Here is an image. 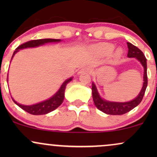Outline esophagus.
<instances>
[{
	"label": "esophagus",
	"mask_w": 157,
	"mask_h": 157,
	"mask_svg": "<svg viewBox=\"0 0 157 157\" xmlns=\"http://www.w3.org/2000/svg\"><path fill=\"white\" fill-rule=\"evenodd\" d=\"M82 72L91 73V69L90 68H89V67H84V68H82V69H81L78 73L79 74H81V73H82Z\"/></svg>",
	"instance_id": "34e87169"
}]
</instances>
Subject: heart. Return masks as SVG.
I'll return each mask as SVG.
<instances>
[{
    "label": "heart",
    "instance_id": "heart-1",
    "mask_svg": "<svg viewBox=\"0 0 157 157\" xmlns=\"http://www.w3.org/2000/svg\"><path fill=\"white\" fill-rule=\"evenodd\" d=\"M113 49H114V45L109 44V43L100 44L95 48V50H96L97 53L103 56L110 55V54L113 52ZM122 53V51L121 48H118V49H117L116 52H114V56L116 57H120V56H121Z\"/></svg>",
    "mask_w": 157,
    "mask_h": 157
}]
</instances>
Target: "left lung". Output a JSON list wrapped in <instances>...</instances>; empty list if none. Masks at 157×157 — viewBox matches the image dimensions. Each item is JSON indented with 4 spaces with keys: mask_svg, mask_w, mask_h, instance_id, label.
I'll use <instances>...</instances> for the list:
<instances>
[{
    "mask_svg": "<svg viewBox=\"0 0 157 157\" xmlns=\"http://www.w3.org/2000/svg\"><path fill=\"white\" fill-rule=\"evenodd\" d=\"M128 52V57L129 58H136L141 63L143 67V83L140 93L134 99L127 102H114L106 100L100 96L97 86L94 82H92V97L94 105L100 111H102L106 114L110 115H122L128 112L136 107L142 101L145 94L147 85V60L145 55L140 49L133 45L131 43H127Z\"/></svg>",
    "mask_w": 157,
    "mask_h": 157,
    "instance_id": "1",
    "label": "left lung"
}]
</instances>
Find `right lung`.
Wrapping results in <instances>:
<instances>
[{
  "mask_svg": "<svg viewBox=\"0 0 157 157\" xmlns=\"http://www.w3.org/2000/svg\"><path fill=\"white\" fill-rule=\"evenodd\" d=\"M61 40L60 39H51V38H46V39H39V40H30L29 42L25 43L21 46H18L14 52L13 55H12V59L14 57L16 54L20 50L24 49L27 48H35L38 47V46H43V45L46 44H49V43H60L61 42ZM11 62V61H10ZM73 77H69V78L66 79V80L63 82L62 85L60 86V89L57 90V91L55 94L52 95L51 97L48 98L47 100H44L42 102H37V103L33 104V105H23V104L19 103V102H16L12 97V100L15 102L17 105H18L20 108H21L23 110H24L26 112L31 113L33 115H43L46 114L60 106L62 104L63 101L64 100L65 97V90L66 87L67 86L68 82H71L72 80ZM7 82H8V75H7Z\"/></svg>",
  "mask_w": 157,
  "mask_h": 157,
  "instance_id": "right-lung-1",
  "label": "right lung"
}]
</instances>
